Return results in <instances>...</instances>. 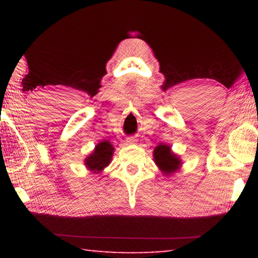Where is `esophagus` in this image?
<instances>
[{"instance_id":"1","label":"esophagus","mask_w":258,"mask_h":258,"mask_svg":"<svg viewBox=\"0 0 258 258\" xmlns=\"http://www.w3.org/2000/svg\"><path fill=\"white\" fill-rule=\"evenodd\" d=\"M125 142H126V145H134V143H135V139H134V138H132V137L126 138Z\"/></svg>"}]
</instances>
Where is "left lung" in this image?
<instances>
[{
    "label": "left lung",
    "instance_id": "obj_1",
    "mask_svg": "<svg viewBox=\"0 0 258 258\" xmlns=\"http://www.w3.org/2000/svg\"><path fill=\"white\" fill-rule=\"evenodd\" d=\"M152 154H154L152 156H154L155 164L165 176L168 177L177 171H180L182 160L180 157L172 151L171 146L161 143V145L155 148Z\"/></svg>",
    "mask_w": 258,
    "mask_h": 258
}]
</instances>
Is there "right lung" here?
Here are the masks:
<instances>
[{"mask_svg": "<svg viewBox=\"0 0 258 258\" xmlns=\"http://www.w3.org/2000/svg\"><path fill=\"white\" fill-rule=\"evenodd\" d=\"M115 148L107 140L99 142L94 150L84 159L85 167L93 174H100L111 163Z\"/></svg>", "mask_w": 258, "mask_h": 258, "instance_id": "right-lung-1", "label": "right lung"}]
</instances>
